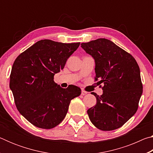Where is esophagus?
Returning a JSON list of instances; mask_svg holds the SVG:
<instances>
[{
    "instance_id": "esophagus-1",
    "label": "esophagus",
    "mask_w": 153,
    "mask_h": 153,
    "mask_svg": "<svg viewBox=\"0 0 153 153\" xmlns=\"http://www.w3.org/2000/svg\"><path fill=\"white\" fill-rule=\"evenodd\" d=\"M88 92L86 91H85V90H82V95H85V94H86Z\"/></svg>"
}]
</instances>
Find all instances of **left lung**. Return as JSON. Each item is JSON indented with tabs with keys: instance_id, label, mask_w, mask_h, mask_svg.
Segmentation results:
<instances>
[{
	"instance_id": "left-lung-1",
	"label": "left lung",
	"mask_w": 153,
	"mask_h": 153,
	"mask_svg": "<svg viewBox=\"0 0 153 153\" xmlns=\"http://www.w3.org/2000/svg\"><path fill=\"white\" fill-rule=\"evenodd\" d=\"M81 47L95 62V80L103 83V93L87 111L91 122L102 131L122 126L136 113L142 94L140 71L130 54L109 40L98 38Z\"/></svg>"
}]
</instances>
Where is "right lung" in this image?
Here are the masks:
<instances>
[{"instance_id":"obj_1","label":"right lung","mask_w":153,"mask_h":153,"mask_svg":"<svg viewBox=\"0 0 153 153\" xmlns=\"http://www.w3.org/2000/svg\"><path fill=\"white\" fill-rule=\"evenodd\" d=\"M79 44L41 40L14 61L10 89L17 110L33 126L42 129L58 126L66 116L71 100L81 94L79 87L69 85L63 88L54 82V76L64 68Z\"/></svg>"}]
</instances>
